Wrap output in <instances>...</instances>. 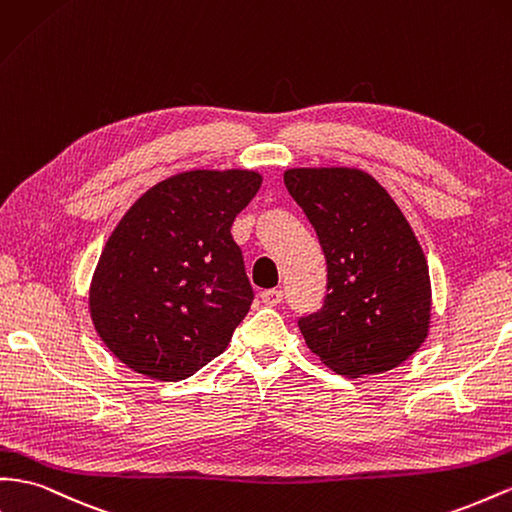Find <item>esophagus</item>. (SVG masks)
I'll use <instances>...</instances> for the list:
<instances>
[{
    "mask_svg": "<svg viewBox=\"0 0 512 512\" xmlns=\"http://www.w3.org/2000/svg\"><path fill=\"white\" fill-rule=\"evenodd\" d=\"M282 299H284V293H282V290H278V288L262 290V293H260V301L265 303V306H269V308L278 306V303H282Z\"/></svg>",
    "mask_w": 512,
    "mask_h": 512,
    "instance_id": "1",
    "label": "esophagus"
}]
</instances>
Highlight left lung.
Returning a JSON list of instances; mask_svg holds the SVG:
<instances>
[{
	"mask_svg": "<svg viewBox=\"0 0 512 512\" xmlns=\"http://www.w3.org/2000/svg\"><path fill=\"white\" fill-rule=\"evenodd\" d=\"M284 185L327 262L323 308L299 319L308 349L347 377L400 366L431 327L426 256L403 211L357 168H290Z\"/></svg>",
	"mask_w": 512,
	"mask_h": 512,
	"instance_id": "1",
	"label": "left lung"
}]
</instances>
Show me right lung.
Listing matches in <instances>:
<instances>
[{"label":"right lung","instance_id":"right-lung-1","mask_svg":"<svg viewBox=\"0 0 512 512\" xmlns=\"http://www.w3.org/2000/svg\"><path fill=\"white\" fill-rule=\"evenodd\" d=\"M260 183L254 170H189L124 213L88 295L96 334L124 366L183 381L226 351L254 299L230 228Z\"/></svg>","mask_w":512,"mask_h":512}]
</instances>
